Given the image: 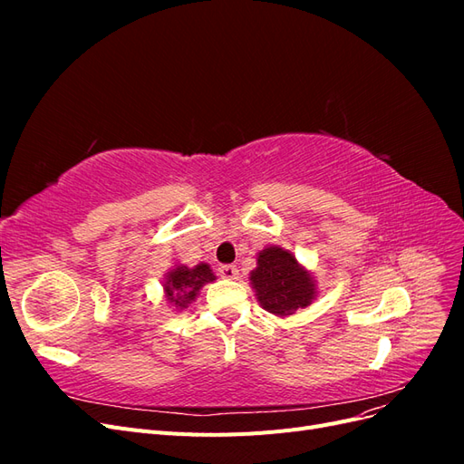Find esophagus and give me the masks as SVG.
Listing matches in <instances>:
<instances>
[{"mask_svg":"<svg viewBox=\"0 0 464 464\" xmlns=\"http://www.w3.org/2000/svg\"><path fill=\"white\" fill-rule=\"evenodd\" d=\"M218 275H220L222 278H228V280L240 278V271H237V266H236V265H220Z\"/></svg>","mask_w":464,"mask_h":464,"instance_id":"34e87169","label":"esophagus"}]
</instances>
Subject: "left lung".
I'll return each instance as SVG.
<instances>
[{
  "mask_svg": "<svg viewBox=\"0 0 464 464\" xmlns=\"http://www.w3.org/2000/svg\"><path fill=\"white\" fill-rule=\"evenodd\" d=\"M249 280L263 310L280 317L292 315L300 307L310 305L317 294L312 275L290 251L278 246L261 251Z\"/></svg>",
  "mask_w": 464,
  "mask_h": 464,
  "instance_id": "obj_1",
  "label": "left lung"
}]
</instances>
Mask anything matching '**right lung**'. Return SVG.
<instances>
[{
    "label": "right lung",
    "instance_id": "1",
    "mask_svg": "<svg viewBox=\"0 0 464 464\" xmlns=\"http://www.w3.org/2000/svg\"><path fill=\"white\" fill-rule=\"evenodd\" d=\"M213 280L215 275L207 263L195 265L193 269H189L186 265H178L176 269L166 275V300L170 302V305L176 307V310H186V307L195 300V296H198L199 290L207 283H213Z\"/></svg>",
    "mask_w": 464,
    "mask_h": 464
}]
</instances>
